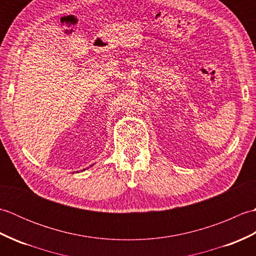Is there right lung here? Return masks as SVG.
I'll return each instance as SVG.
<instances>
[{
  "mask_svg": "<svg viewBox=\"0 0 256 256\" xmlns=\"http://www.w3.org/2000/svg\"><path fill=\"white\" fill-rule=\"evenodd\" d=\"M91 166H92V165H91ZM91 166H90V167H91Z\"/></svg>",
  "mask_w": 256,
  "mask_h": 256,
  "instance_id": "add662e5",
  "label": "right lung"
}]
</instances>
